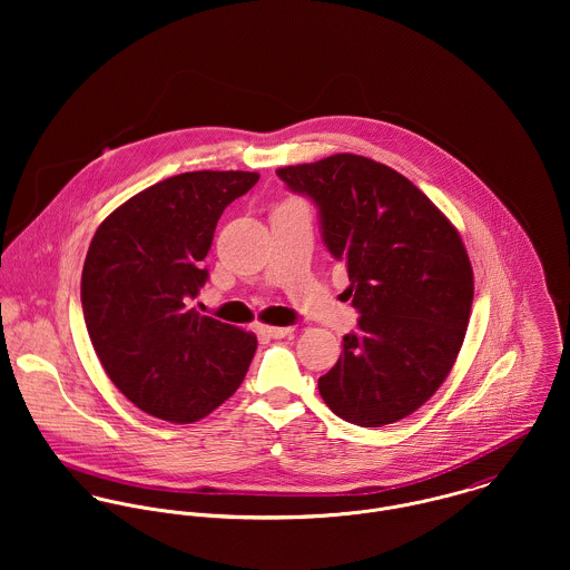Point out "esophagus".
I'll use <instances>...</instances> for the list:
<instances>
[{"mask_svg":"<svg viewBox=\"0 0 570 570\" xmlns=\"http://www.w3.org/2000/svg\"><path fill=\"white\" fill-rule=\"evenodd\" d=\"M265 337H272V340H278V337H285V335H289L294 328L292 326H267L263 325L258 328Z\"/></svg>","mask_w":570,"mask_h":570,"instance_id":"1","label":"esophagus"}]
</instances>
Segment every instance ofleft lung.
<instances>
[{"instance_id":"8db88e82","label":"left lung","mask_w":570,"mask_h":570,"mask_svg":"<svg viewBox=\"0 0 570 570\" xmlns=\"http://www.w3.org/2000/svg\"><path fill=\"white\" fill-rule=\"evenodd\" d=\"M276 175L318 206L323 242L346 263L360 312L318 380L326 406L362 428L404 419L445 382L468 331L474 272L459 230L402 173L364 156Z\"/></svg>"}]
</instances>
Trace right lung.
I'll list each match as a JSON object with an SVG mask.
<instances>
[{
    "label": "right lung",
    "instance_id": "right-lung-1",
    "mask_svg": "<svg viewBox=\"0 0 570 570\" xmlns=\"http://www.w3.org/2000/svg\"><path fill=\"white\" fill-rule=\"evenodd\" d=\"M258 181L247 170H193L118 206L82 265V316L116 389L151 416L193 423L244 382L256 335L199 316L190 298L228 204Z\"/></svg>",
    "mask_w": 570,
    "mask_h": 570
}]
</instances>
